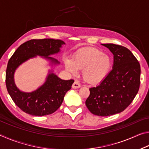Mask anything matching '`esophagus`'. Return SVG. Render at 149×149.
Wrapping results in <instances>:
<instances>
[{"mask_svg": "<svg viewBox=\"0 0 149 149\" xmlns=\"http://www.w3.org/2000/svg\"><path fill=\"white\" fill-rule=\"evenodd\" d=\"M80 87H81V85L79 84V81H75L74 83L72 85L73 89H78V88H79Z\"/></svg>", "mask_w": 149, "mask_h": 149, "instance_id": "1", "label": "esophagus"}]
</instances>
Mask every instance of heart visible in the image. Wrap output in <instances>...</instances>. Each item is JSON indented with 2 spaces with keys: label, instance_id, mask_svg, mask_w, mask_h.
Wrapping results in <instances>:
<instances>
[{
  "label": "heart",
  "instance_id": "obj_1",
  "mask_svg": "<svg viewBox=\"0 0 149 149\" xmlns=\"http://www.w3.org/2000/svg\"><path fill=\"white\" fill-rule=\"evenodd\" d=\"M112 60L110 56L95 48L80 50L73 58H64L65 68L70 74L76 75L82 70V75L87 82L99 84L109 74L112 67Z\"/></svg>",
  "mask_w": 149,
  "mask_h": 149
}]
</instances>
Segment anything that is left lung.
I'll return each instance as SVG.
<instances>
[{
    "label": "left lung",
    "instance_id": "obj_1",
    "mask_svg": "<svg viewBox=\"0 0 149 149\" xmlns=\"http://www.w3.org/2000/svg\"><path fill=\"white\" fill-rule=\"evenodd\" d=\"M114 55L112 70L96 87L89 89L85 104L92 114L108 116L122 112L137 94L141 67L130 50L115 44H102Z\"/></svg>",
    "mask_w": 149,
    "mask_h": 149
}]
</instances>
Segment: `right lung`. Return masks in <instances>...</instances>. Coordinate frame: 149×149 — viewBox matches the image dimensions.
<instances>
[{
  "mask_svg": "<svg viewBox=\"0 0 149 149\" xmlns=\"http://www.w3.org/2000/svg\"><path fill=\"white\" fill-rule=\"evenodd\" d=\"M64 45L65 42L58 39H32L20 45L10 58L6 72L7 90L15 104L27 114L42 116L54 113L62 104L74 81L60 79L52 69L41 86L33 91L24 92L15 84V72L20 65L37 56L48 60L52 68L59 65L60 62L50 56L60 52Z\"/></svg>",
  "mask_w": 149,
  "mask_h": 149,
  "instance_id": "obj_1",
  "label": "right lung"
}]
</instances>
